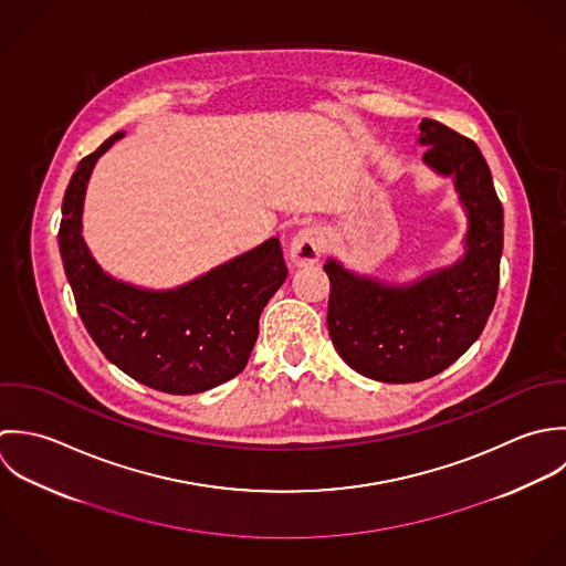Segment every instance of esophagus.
Instances as JSON below:
<instances>
[{"instance_id": "1", "label": "esophagus", "mask_w": 566, "mask_h": 566, "mask_svg": "<svg viewBox=\"0 0 566 566\" xmlns=\"http://www.w3.org/2000/svg\"><path fill=\"white\" fill-rule=\"evenodd\" d=\"M324 251V240L319 229L315 227H304L295 233V238L291 240V260L297 266H308L315 264L322 258Z\"/></svg>"}]
</instances>
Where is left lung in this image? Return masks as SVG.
<instances>
[{
  "mask_svg": "<svg viewBox=\"0 0 566 566\" xmlns=\"http://www.w3.org/2000/svg\"><path fill=\"white\" fill-rule=\"evenodd\" d=\"M424 161L454 177L468 210L465 255L413 286L356 277L335 260L328 333L340 358L380 382H418L454 363L485 328L499 293L503 206L479 146L436 119L420 122Z\"/></svg>",
  "mask_w": 566,
  "mask_h": 566,
  "instance_id": "obj_1",
  "label": "left lung"
}]
</instances>
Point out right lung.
<instances>
[{
    "mask_svg": "<svg viewBox=\"0 0 566 566\" xmlns=\"http://www.w3.org/2000/svg\"><path fill=\"white\" fill-rule=\"evenodd\" d=\"M112 135L81 159L63 197L59 249L76 311L101 352L130 378L166 394H201L235 374L258 339V319L286 280L277 238L166 293L122 284L96 264L81 235L85 188Z\"/></svg>",
    "mask_w": 566,
    "mask_h": 566,
    "instance_id": "1",
    "label": "right lung"
}]
</instances>
